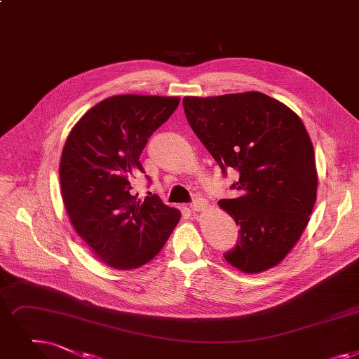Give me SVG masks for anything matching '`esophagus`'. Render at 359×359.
Instances as JSON below:
<instances>
[{
  "instance_id": "34e87169",
  "label": "esophagus",
  "mask_w": 359,
  "mask_h": 359,
  "mask_svg": "<svg viewBox=\"0 0 359 359\" xmlns=\"http://www.w3.org/2000/svg\"><path fill=\"white\" fill-rule=\"evenodd\" d=\"M191 208H192V211H196V212L204 211V210H207V208H208V201L202 199V198H198V199H195V201L192 202Z\"/></svg>"
}]
</instances>
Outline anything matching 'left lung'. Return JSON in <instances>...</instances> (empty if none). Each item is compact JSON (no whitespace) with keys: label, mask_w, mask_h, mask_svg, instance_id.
I'll return each instance as SVG.
<instances>
[{"label":"left lung","mask_w":359,"mask_h":359,"mask_svg":"<svg viewBox=\"0 0 359 359\" xmlns=\"http://www.w3.org/2000/svg\"><path fill=\"white\" fill-rule=\"evenodd\" d=\"M183 108L223 173L239 171L231 188L241 195L218 202L241 226L226 261L245 274L278 266L301 239L317 199L314 147L301 117L257 90L184 97Z\"/></svg>","instance_id":"8db88e82"}]
</instances>
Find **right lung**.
Listing matches in <instances>:
<instances>
[{
    "label": "right lung",
    "mask_w": 359,
    "mask_h": 359,
    "mask_svg": "<svg viewBox=\"0 0 359 359\" xmlns=\"http://www.w3.org/2000/svg\"><path fill=\"white\" fill-rule=\"evenodd\" d=\"M179 97L114 95L93 105L70 130L60 160L67 215L90 251L116 270L154 259L180 220L157 195L137 199L132 180L148 137L179 105Z\"/></svg>",
    "instance_id": "right-lung-1"
}]
</instances>
